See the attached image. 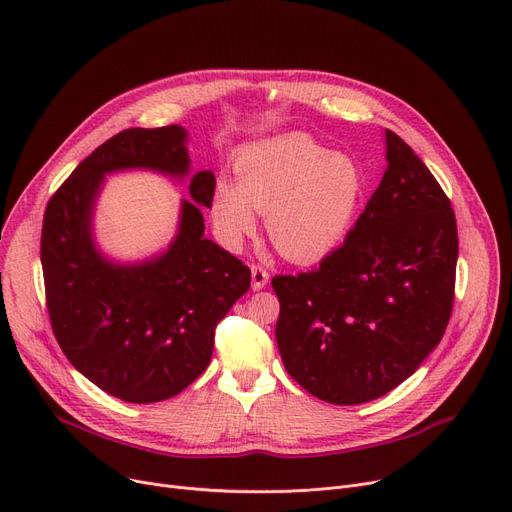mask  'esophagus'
Instances as JSON below:
<instances>
[{
  "label": "esophagus",
  "instance_id": "obj_1",
  "mask_svg": "<svg viewBox=\"0 0 512 512\" xmlns=\"http://www.w3.org/2000/svg\"><path fill=\"white\" fill-rule=\"evenodd\" d=\"M270 282V274L263 265H251V286L253 290H261L265 288V284Z\"/></svg>",
  "mask_w": 512,
  "mask_h": 512
}]
</instances>
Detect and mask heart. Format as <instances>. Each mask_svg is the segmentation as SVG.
I'll use <instances>...</instances> for the list:
<instances>
[{"mask_svg": "<svg viewBox=\"0 0 512 512\" xmlns=\"http://www.w3.org/2000/svg\"><path fill=\"white\" fill-rule=\"evenodd\" d=\"M238 184L220 178L211 215L228 240L255 230V212L267 213V232L292 261H315L351 232L365 178L357 161L330 153L307 134H284L236 155Z\"/></svg>", "mask_w": 512, "mask_h": 512, "instance_id": "heart-1", "label": "heart"}]
</instances>
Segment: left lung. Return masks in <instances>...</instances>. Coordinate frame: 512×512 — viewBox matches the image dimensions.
Listing matches in <instances>:
<instances>
[{
	"label": "left lung",
	"instance_id": "1",
	"mask_svg": "<svg viewBox=\"0 0 512 512\" xmlns=\"http://www.w3.org/2000/svg\"><path fill=\"white\" fill-rule=\"evenodd\" d=\"M388 170L319 267L276 276V340L286 371L332 405L388 394L440 344L454 303V211L442 186L386 130Z\"/></svg>",
	"mask_w": 512,
	"mask_h": 512
}]
</instances>
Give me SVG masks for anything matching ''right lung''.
<instances>
[{"mask_svg":"<svg viewBox=\"0 0 512 512\" xmlns=\"http://www.w3.org/2000/svg\"><path fill=\"white\" fill-rule=\"evenodd\" d=\"M186 130L128 128L99 145L49 199L41 230L45 303L68 361L103 392L159 402L193 384L211 361L215 328L251 286V270L205 238L213 172L191 178L170 249L118 265L93 242L91 215L103 176L145 168L186 176Z\"/></svg>","mask_w":512,"mask_h":512,"instance_id":"obj_1","label":"right lung"}]
</instances>
